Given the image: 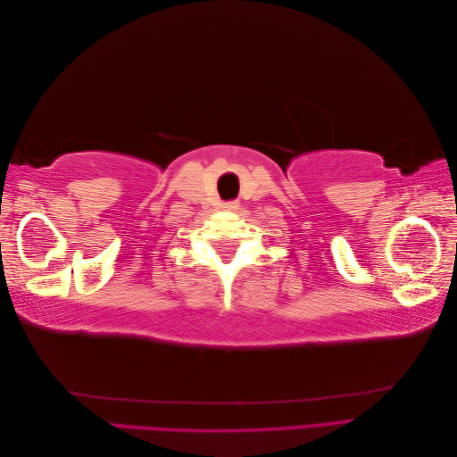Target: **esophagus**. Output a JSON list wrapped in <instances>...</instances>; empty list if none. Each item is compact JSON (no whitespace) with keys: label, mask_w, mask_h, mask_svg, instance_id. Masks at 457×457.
<instances>
[{"label":"esophagus","mask_w":457,"mask_h":457,"mask_svg":"<svg viewBox=\"0 0 457 457\" xmlns=\"http://www.w3.org/2000/svg\"><path fill=\"white\" fill-rule=\"evenodd\" d=\"M220 207H223L225 212H237L238 207H240V204L238 202H225V204H220Z\"/></svg>","instance_id":"esophagus-1"}]
</instances>
